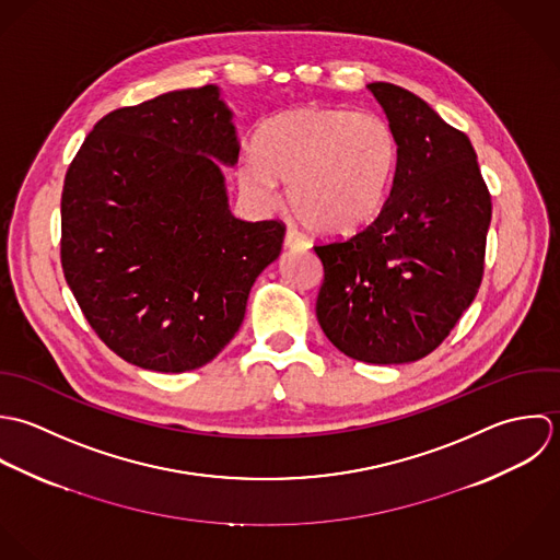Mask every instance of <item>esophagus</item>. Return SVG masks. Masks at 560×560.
<instances>
[{"label":"esophagus","instance_id":"obj_1","mask_svg":"<svg viewBox=\"0 0 560 560\" xmlns=\"http://www.w3.org/2000/svg\"><path fill=\"white\" fill-rule=\"evenodd\" d=\"M285 246L288 248H307L310 246V240H307V235H303L301 231H296V229H288L285 231Z\"/></svg>","mask_w":560,"mask_h":560}]
</instances>
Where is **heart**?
<instances>
[{
	"mask_svg": "<svg viewBox=\"0 0 560 560\" xmlns=\"http://www.w3.org/2000/svg\"><path fill=\"white\" fill-rule=\"evenodd\" d=\"M398 164V140L376 114L296 108L259 125L255 155L240 166L242 186L268 201L288 182L296 219L325 235H348L385 206Z\"/></svg>",
	"mask_w": 560,
	"mask_h": 560,
	"instance_id": "obj_1",
	"label": "heart"
}]
</instances>
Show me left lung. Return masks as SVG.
<instances>
[{"mask_svg":"<svg viewBox=\"0 0 560 560\" xmlns=\"http://www.w3.org/2000/svg\"><path fill=\"white\" fill-rule=\"evenodd\" d=\"M368 91L398 140L396 175L372 223L314 244L325 268L316 316L343 354L409 363L450 336L480 288L491 195L463 131L400 86Z\"/></svg>","mask_w":560,"mask_h":560,"instance_id":"8db88e82","label":"left lung"}]
</instances>
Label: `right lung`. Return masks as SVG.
Masks as SVG:
<instances>
[{
    "label": "right lung",
    "instance_id": "right-lung-1",
    "mask_svg": "<svg viewBox=\"0 0 560 560\" xmlns=\"http://www.w3.org/2000/svg\"><path fill=\"white\" fill-rule=\"evenodd\" d=\"M237 151L210 84L106 114L69 164L62 272L120 359L186 372L237 334L250 285L285 235L281 221L231 217L212 158L233 166Z\"/></svg>",
    "mask_w": 560,
    "mask_h": 560
}]
</instances>
